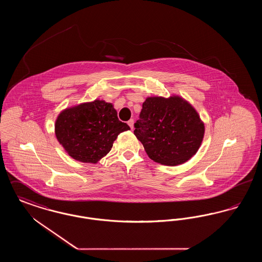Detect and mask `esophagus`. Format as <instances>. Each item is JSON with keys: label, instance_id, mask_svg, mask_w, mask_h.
I'll use <instances>...</instances> for the list:
<instances>
[{"label": "esophagus", "instance_id": "1", "mask_svg": "<svg viewBox=\"0 0 262 262\" xmlns=\"http://www.w3.org/2000/svg\"><path fill=\"white\" fill-rule=\"evenodd\" d=\"M127 125H129V127L133 129V128H134V120L130 119V120L127 122Z\"/></svg>", "mask_w": 262, "mask_h": 262}]
</instances>
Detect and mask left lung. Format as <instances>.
<instances>
[{
  "instance_id": "8db88e82",
  "label": "left lung",
  "mask_w": 262,
  "mask_h": 262,
  "mask_svg": "<svg viewBox=\"0 0 262 262\" xmlns=\"http://www.w3.org/2000/svg\"><path fill=\"white\" fill-rule=\"evenodd\" d=\"M135 136L155 162L177 166L187 162L200 149L204 123L200 114L179 95L150 96L142 104Z\"/></svg>"
}]
</instances>
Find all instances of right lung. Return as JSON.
I'll use <instances>...</instances> for the list:
<instances>
[{
	"instance_id": "add662e5",
	"label": "right lung",
	"mask_w": 262,
	"mask_h": 262,
	"mask_svg": "<svg viewBox=\"0 0 262 262\" xmlns=\"http://www.w3.org/2000/svg\"><path fill=\"white\" fill-rule=\"evenodd\" d=\"M130 129L119 121L112 103L96 99L62 110L55 123V135L76 161L97 163L112 148L118 136Z\"/></svg>"
}]
</instances>
